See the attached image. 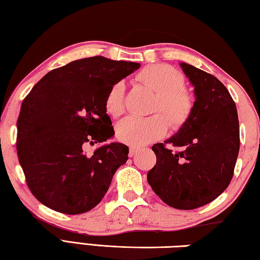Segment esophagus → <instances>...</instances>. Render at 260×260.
<instances>
[{
	"mask_svg": "<svg viewBox=\"0 0 260 260\" xmlns=\"http://www.w3.org/2000/svg\"><path fill=\"white\" fill-rule=\"evenodd\" d=\"M139 151H140V148H138V147H131V148H129L128 156H129V157H134Z\"/></svg>",
	"mask_w": 260,
	"mask_h": 260,
	"instance_id": "34e87169",
	"label": "esophagus"
}]
</instances>
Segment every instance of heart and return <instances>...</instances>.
I'll return each instance as SVG.
<instances>
[{
  "instance_id": "b5f03b06",
  "label": "heart",
  "mask_w": 260,
  "mask_h": 260,
  "mask_svg": "<svg viewBox=\"0 0 260 260\" xmlns=\"http://www.w3.org/2000/svg\"><path fill=\"white\" fill-rule=\"evenodd\" d=\"M136 79L156 94L155 111H161L174 128H180L190 119L195 99L183 87L184 78L177 69L167 64H151L136 74ZM104 109L111 118H119L125 112V85L114 82L104 98ZM161 113L148 118H127L117 127V136L129 146H144L162 138L169 129V121Z\"/></svg>"
}]
</instances>
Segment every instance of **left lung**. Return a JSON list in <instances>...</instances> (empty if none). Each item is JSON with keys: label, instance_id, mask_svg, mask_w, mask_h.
Instances as JSON below:
<instances>
[{"label": "left lung", "instance_id": "1", "mask_svg": "<svg viewBox=\"0 0 260 260\" xmlns=\"http://www.w3.org/2000/svg\"><path fill=\"white\" fill-rule=\"evenodd\" d=\"M195 87L190 119L164 143H156V165L148 172L152 190L167 205L192 210L210 203L231 183L240 150V125L230 91L212 74L180 64ZM172 144L180 151L166 148Z\"/></svg>", "mask_w": 260, "mask_h": 260}]
</instances>
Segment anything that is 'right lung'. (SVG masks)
Returning a JSON list of instances; mask_svg holds the SVG:
<instances>
[{"instance_id": "obj_1", "label": "right lung", "mask_w": 260, "mask_h": 260, "mask_svg": "<svg viewBox=\"0 0 260 260\" xmlns=\"http://www.w3.org/2000/svg\"><path fill=\"white\" fill-rule=\"evenodd\" d=\"M139 63L103 56L51 70L23 101L17 121V153L26 183L43 205L65 214L95 208L108 191L128 147L111 143L87 156L88 144L114 135L104 98Z\"/></svg>"}]
</instances>
